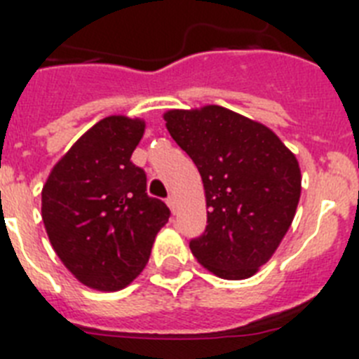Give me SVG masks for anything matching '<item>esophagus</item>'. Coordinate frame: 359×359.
Instances as JSON below:
<instances>
[{
  "label": "esophagus",
  "mask_w": 359,
  "mask_h": 359,
  "mask_svg": "<svg viewBox=\"0 0 359 359\" xmlns=\"http://www.w3.org/2000/svg\"><path fill=\"white\" fill-rule=\"evenodd\" d=\"M166 204L170 205L171 213H175V211H177V198L173 197V195H170V197L166 198Z\"/></svg>",
  "instance_id": "34e87169"
}]
</instances>
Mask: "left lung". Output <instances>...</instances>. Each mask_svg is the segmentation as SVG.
Segmentation results:
<instances>
[{"mask_svg": "<svg viewBox=\"0 0 359 359\" xmlns=\"http://www.w3.org/2000/svg\"><path fill=\"white\" fill-rule=\"evenodd\" d=\"M173 141L202 177L208 226L193 257L226 280L253 276L274 255L300 201L294 155L264 124L210 104L164 114Z\"/></svg>", "mask_w": 359, "mask_h": 359, "instance_id": "obj_1", "label": "left lung"}]
</instances>
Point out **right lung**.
Masks as SVG:
<instances>
[{"label":"right lung","instance_id":"obj_1","mask_svg":"<svg viewBox=\"0 0 359 359\" xmlns=\"http://www.w3.org/2000/svg\"><path fill=\"white\" fill-rule=\"evenodd\" d=\"M144 121L110 115L93 124L50 171L41 215L50 244L81 283L119 291L141 274L170 210L146 193L133 149Z\"/></svg>","mask_w":359,"mask_h":359}]
</instances>
